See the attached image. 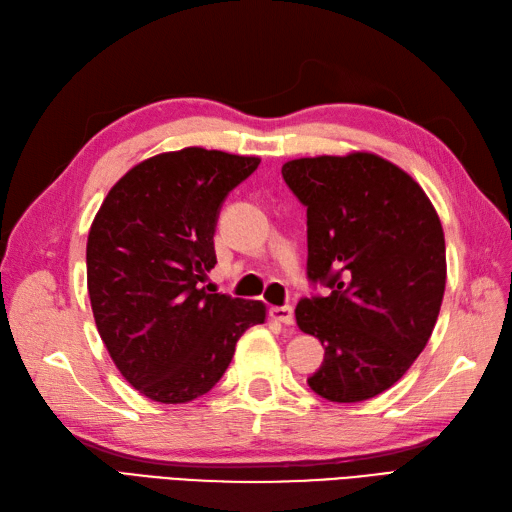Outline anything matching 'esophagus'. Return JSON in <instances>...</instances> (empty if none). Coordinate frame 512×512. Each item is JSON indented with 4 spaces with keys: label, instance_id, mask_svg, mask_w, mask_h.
Listing matches in <instances>:
<instances>
[{
    "label": "esophagus",
    "instance_id": "1",
    "mask_svg": "<svg viewBox=\"0 0 512 512\" xmlns=\"http://www.w3.org/2000/svg\"><path fill=\"white\" fill-rule=\"evenodd\" d=\"M271 318L275 322H282L286 324V327H290V324L294 322V312L290 305H282V307H271Z\"/></svg>",
    "mask_w": 512,
    "mask_h": 512
}]
</instances>
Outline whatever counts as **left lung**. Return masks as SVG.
I'll return each instance as SVG.
<instances>
[{"mask_svg": "<svg viewBox=\"0 0 512 512\" xmlns=\"http://www.w3.org/2000/svg\"><path fill=\"white\" fill-rule=\"evenodd\" d=\"M288 188L307 207V275L331 288L294 309L324 346L307 380L356 404L384 393L427 346L446 286L436 207L406 170L369 151L288 160Z\"/></svg>", "mask_w": 512, "mask_h": 512, "instance_id": "obj_1", "label": "left lung"}]
</instances>
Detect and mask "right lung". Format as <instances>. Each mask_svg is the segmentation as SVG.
Returning <instances> with one entry per match:
<instances>
[{"label": "right lung", "instance_id": "1", "mask_svg": "<svg viewBox=\"0 0 512 512\" xmlns=\"http://www.w3.org/2000/svg\"><path fill=\"white\" fill-rule=\"evenodd\" d=\"M258 156L185 147L132 166L87 237L91 312L115 367L160 404H188L228 369L239 337L267 320L262 301L200 288L228 192Z\"/></svg>", "mask_w": 512, "mask_h": 512}]
</instances>
